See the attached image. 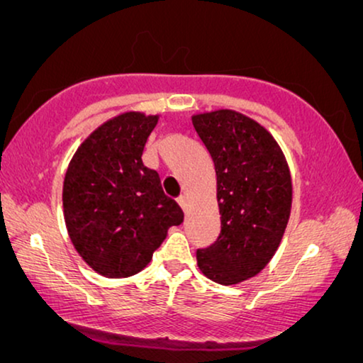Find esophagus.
Instances as JSON below:
<instances>
[{"instance_id": "esophagus-1", "label": "esophagus", "mask_w": 363, "mask_h": 363, "mask_svg": "<svg viewBox=\"0 0 363 363\" xmlns=\"http://www.w3.org/2000/svg\"><path fill=\"white\" fill-rule=\"evenodd\" d=\"M177 201H178V205L182 206V210L185 211V210H186V196H185V195L178 196V198H177Z\"/></svg>"}]
</instances>
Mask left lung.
<instances>
[{
	"instance_id": "obj_1",
	"label": "left lung",
	"mask_w": 363,
	"mask_h": 363,
	"mask_svg": "<svg viewBox=\"0 0 363 363\" xmlns=\"http://www.w3.org/2000/svg\"><path fill=\"white\" fill-rule=\"evenodd\" d=\"M193 127L215 163L220 236L196 251L208 279L223 286L256 276L284 235L292 205L289 167L274 137L235 111L193 116Z\"/></svg>"
}]
</instances>
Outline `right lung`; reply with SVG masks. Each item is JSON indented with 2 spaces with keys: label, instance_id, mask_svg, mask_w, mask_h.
Here are the masks:
<instances>
[{
  "label": "right lung",
  "instance_id": "obj_1",
  "mask_svg": "<svg viewBox=\"0 0 363 363\" xmlns=\"http://www.w3.org/2000/svg\"><path fill=\"white\" fill-rule=\"evenodd\" d=\"M158 116L127 112L94 130L64 178V220L79 255L106 277H128L150 262L183 211L162 190L142 153Z\"/></svg>",
  "mask_w": 363,
  "mask_h": 363
}]
</instances>
